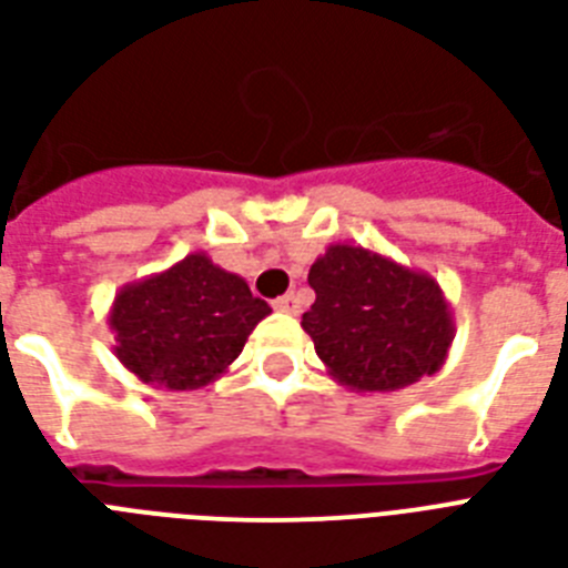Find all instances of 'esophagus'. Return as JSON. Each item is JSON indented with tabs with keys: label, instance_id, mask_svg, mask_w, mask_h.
Returning <instances> with one entry per match:
<instances>
[{
	"label": "esophagus",
	"instance_id": "esophagus-1",
	"mask_svg": "<svg viewBox=\"0 0 568 568\" xmlns=\"http://www.w3.org/2000/svg\"><path fill=\"white\" fill-rule=\"evenodd\" d=\"M274 310L285 312V315H297L301 312V301H297V294H283V297L274 301Z\"/></svg>",
	"mask_w": 568,
	"mask_h": 568
}]
</instances>
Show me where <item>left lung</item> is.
<instances>
[{
  "label": "left lung",
  "instance_id": "8db88e82",
  "mask_svg": "<svg viewBox=\"0 0 568 568\" xmlns=\"http://www.w3.org/2000/svg\"><path fill=\"white\" fill-rule=\"evenodd\" d=\"M315 303L301 327L327 374L354 392H397L445 365L454 315L424 271L359 244H329L310 267Z\"/></svg>",
  "mask_w": 568,
  "mask_h": 568
}]
</instances>
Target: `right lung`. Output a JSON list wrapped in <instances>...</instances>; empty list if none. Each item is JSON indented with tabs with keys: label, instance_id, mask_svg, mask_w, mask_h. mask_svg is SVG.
Instances as JSON below:
<instances>
[{
	"label": "right lung",
	"instance_id": "add662e5",
	"mask_svg": "<svg viewBox=\"0 0 568 568\" xmlns=\"http://www.w3.org/2000/svg\"><path fill=\"white\" fill-rule=\"evenodd\" d=\"M271 306L239 274L191 253L114 294V356L141 383L191 392L221 377Z\"/></svg>",
	"mask_w": 568,
	"mask_h": 568
}]
</instances>
